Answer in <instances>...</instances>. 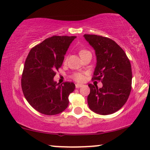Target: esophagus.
<instances>
[{"instance_id": "esophagus-1", "label": "esophagus", "mask_w": 150, "mask_h": 150, "mask_svg": "<svg viewBox=\"0 0 150 150\" xmlns=\"http://www.w3.org/2000/svg\"><path fill=\"white\" fill-rule=\"evenodd\" d=\"M82 84H81V83H77V84H75V87H76V88H81L82 86Z\"/></svg>"}]
</instances>
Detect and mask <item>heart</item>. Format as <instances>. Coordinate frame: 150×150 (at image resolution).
<instances>
[{
	"instance_id": "heart-1",
	"label": "heart",
	"mask_w": 150,
	"mask_h": 150,
	"mask_svg": "<svg viewBox=\"0 0 150 150\" xmlns=\"http://www.w3.org/2000/svg\"><path fill=\"white\" fill-rule=\"evenodd\" d=\"M87 52H88V50H86V49H81L79 52V55H80V56H81V55H83L86 53H87ZM71 77H72V79H74L75 81H79V82L83 81L85 79L84 75H83L82 73H73V75H72Z\"/></svg>"
}]
</instances>
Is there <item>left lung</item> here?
Here are the masks:
<instances>
[{"label": "left lung", "mask_w": 150, "mask_h": 150, "mask_svg": "<svg viewBox=\"0 0 150 150\" xmlns=\"http://www.w3.org/2000/svg\"><path fill=\"white\" fill-rule=\"evenodd\" d=\"M95 51L97 65L93 80L101 81L103 86L90 83L88 96L90 109L108 115L123 106L132 89L131 64L124 51L112 40L97 35H83Z\"/></svg>", "instance_id": "8db88e82"}]
</instances>
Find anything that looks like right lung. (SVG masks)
<instances>
[{
  "mask_svg": "<svg viewBox=\"0 0 150 150\" xmlns=\"http://www.w3.org/2000/svg\"><path fill=\"white\" fill-rule=\"evenodd\" d=\"M75 38L53 35L32 48L28 54L22 74V90L29 104L39 112L55 115L69 105V96L75 85L73 82L59 84L53 77Z\"/></svg>",
  "mask_w": 150,
  "mask_h": 150,
  "instance_id": "right-lung-1",
  "label": "right lung"
}]
</instances>
